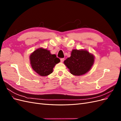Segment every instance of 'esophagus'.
Returning a JSON list of instances; mask_svg holds the SVG:
<instances>
[{
	"mask_svg": "<svg viewBox=\"0 0 121 121\" xmlns=\"http://www.w3.org/2000/svg\"><path fill=\"white\" fill-rule=\"evenodd\" d=\"M64 61V58H60V62H61V63H63Z\"/></svg>",
	"mask_w": 121,
	"mask_h": 121,
	"instance_id": "1",
	"label": "esophagus"
}]
</instances>
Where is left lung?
<instances>
[{
  "instance_id": "left-lung-1",
  "label": "left lung",
  "mask_w": 121,
  "mask_h": 121,
  "mask_svg": "<svg viewBox=\"0 0 121 121\" xmlns=\"http://www.w3.org/2000/svg\"><path fill=\"white\" fill-rule=\"evenodd\" d=\"M94 62V56L86 50L73 49L71 56L64 61V64L71 74L81 76L90 71Z\"/></svg>"
}]
</instances>
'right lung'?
Segmentation results:
<instances>
[{
    "label": "right lung",
    "mask_w": 121,
    "mask_h": 121,
    "mask_svg": "<svg viewBox=\"0 0 121 121\" xmlns=\"http://www.w3.org/2000/svg\"><path fill=\"white\" fill-rule=\"evenodd\" d=\"M30 60L33 69L41 76H46L52 73L54 67L60 62L56 54H51L49 50L43 48L32 53Z\"/></svg>",
    "instance_id": "obj_1"
}]
</instances>
